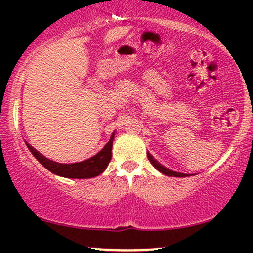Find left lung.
Returning <instances> with one entry per match:
<instances>
[{
    "label": "left lung",
    "instance_id": "8db88e82",
    "mask_svg": "<svg viewBox=\"0 0 253 253\" xmlns=\"http://www.w3.org/2000/svg\"><path fill=\"white\" fill-rule=\"evenodd\" d=\"M147 158H149V161L151 162V164H152L153 167H155L156 169L159 171V172L164 173V175H167V176H173V177H187V176H189V175H187V173L176 172V171H172V170L168 169V168L163 167V165H162L161 163H158V162H157L156 159L153 158V157L151 156L149 152H147Z\"/></svg>",
    "mask_w": 253,
    "mask_h": 253
}]
</instances>
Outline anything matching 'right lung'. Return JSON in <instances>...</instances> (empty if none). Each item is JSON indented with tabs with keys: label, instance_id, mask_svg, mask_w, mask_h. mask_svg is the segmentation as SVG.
<instances>
[{
	"label": "right lung",
	"instance_id": "right-lung-1",
	"mask_svg": "<svg viewBox=\"0 0 253 253\" xmlns=\"http://www.w3.org/2000/svg\"><path fill=\"white\" fill-rule=\"evenodd\" d=\"M113 139H114V132L110 136L109 141L104 145V147L97 155L90 157L89 159H85L83 162H78V163L72 164H62L57 163V162L51 161V159L43 157L42 153L32 147L30 144L26 143L28 150L31 151L32 155L37 158V161L46 168L52 173L62 177H68V178H91V177L98 176L102 173L106 168L108 167L110 159H112V146H113Z\"/></svg>",
	"mask_w": 253,
	"mask_h": 253
}]
</instances>
